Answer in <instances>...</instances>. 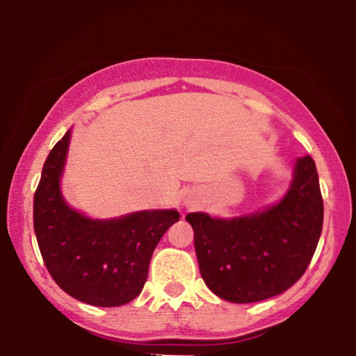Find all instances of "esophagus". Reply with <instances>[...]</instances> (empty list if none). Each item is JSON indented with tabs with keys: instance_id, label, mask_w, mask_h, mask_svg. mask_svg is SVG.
Segmentation results:
<instances>
[{
	"instance_id": "esophagus-1",
	"label": "esophagus",
	"mask_w": 356,
	"mask_h": 356,
	"mask_svg": "<svg viewBox=\"0 0 356 356\" xmlns=\"http://www.w3.org/2000/svg\"><path fill=\"white\" fill-rule=\"evenodd\" d=\"M184 206H186V207H194V206H196V201H194L193 197L191 199H186V201H184Z\"/></svg>"
}]
</instances>
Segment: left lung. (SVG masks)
Masks as SVG:
<instances>
[{
  "label": "left lung",
  "mask_w": 356,
  "mask_h": 356,
  "mask_svg": "<svg viewBox=\"0 0 356 356\" xmlns=\"http://www.w3.org/2000/svg\"><path fill=\"white\" fill-rule=\"evenodd\" d=\"M323 218L318 170L309 155L295 160L289 189L262 211L186 216L202 279L230 303H256L289 290L311 262Z\"/></svg>",
  "instance_id": "8db88e82"
}]
</instances>
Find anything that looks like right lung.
I'll return each instance as SVG.
<instances>
[{"instance_id":"obj_1","label":"right lung","mask_w":356,"mask_h":356,"mask_svg":"<svg viewBox=\"0 0 356 356\" xmlns=\"http://www.w3.org/2000/svg\"><path fill=\"white\" fill-rule=\"evenodd\" d=\"M72 129L48 154L33 196V230L43 262L61 290L92 306L133 301L144 289L150 257L177 209H147L113 218H94L63 196Z\"/></svg>"}]
</instances>
